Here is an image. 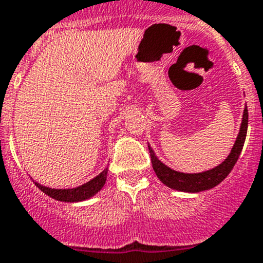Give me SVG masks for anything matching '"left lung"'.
<instances>
[{
    "label": "left lung",
    "instance_id": "left-lung-1",
    "mask_svg": "<svg viewBox=\"0 0 263 263\" xmlns=\"http://www.w3.org/2000/svg\"><path fill=\"white\" fill-rule=\"evenodd\" d=\"M247 128H248V109H247L246 105L245 110H243V118L242 123H240L239 134H238L237 140H235L228 158L221 164L215 166V168L210 169V171L201 172V173H182V172H177L174 169L169 168V166H166L165 164L159 160L155 151L148 145V151H150L151 164H153L154 172L158 176V178L166 187L172 188V190L190 193H197L201 192V191L211 190L215 185L224 181L228 177V174L234 168L235 163H237L238 158H239L240 153H242L243 145H245Z\"/></svg>",
    "mask_w": 263,
    "mask_h": 263
}]
</instances>
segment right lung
Wrapping results in <instances>:
<instances>
[{
  "label": "right lung",
  "instance_id": "obj_1",
  "mask_svg": "<svg viewBox=\"0 0 263 263\" xmlns=\"http://www.w3.org/2000/svg\"><path fill=\"white\" fill-rule=\"evenodd\" d=\"M107 174H108V168H105L104 171L100 174H98L95 178H92L91 181L84 183V184L79 185L75 188H50L46 187V185H42L41 183L34 182L36 184V187L44 192L46 195H48L49 197L54 198L57 201H62V202H80V201H85L91 198L92 196L97 195L103 187H104L105 182H107Z\"/></svg>",
  "mask_w": 263,
  "mask_h": 263
}]
</instances>
